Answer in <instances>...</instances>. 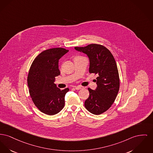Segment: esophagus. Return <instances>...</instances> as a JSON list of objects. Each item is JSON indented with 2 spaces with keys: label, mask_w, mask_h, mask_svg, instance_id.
<instances>
[{
  "label": "esophagus",
  "mask_w": 153,
  "mask_h": 153,
  "mask_svg": "<svg viewBox=\"0 0 153 153\" xmlns=\"http://www.w3.org/2000/svg\"><path fill=\"white\" fill-rule=\"evenodd\" d=\"M75 88H76V90H81V89H82V88H83V87H81V86H77V87H75Z\"/></svg>",
  "instance_id": "esophagus-1"
}]
</instances>
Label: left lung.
<instances>
[{
  "instance_id": "1",
  "label": "left lung",
  "mask_w": 153,
  "mask_h": 153,
  "mask_svg": "<svg viewBox=\"0 0 153 153\" xmlns=\"http://www.w3.org/2000/svg\"><path fill=\"white\" fill-rule=\"evenodd\" d=\"M75 50L87 54L90 59V73L98 76L97 87L88 88L90 96L84 106L90 113L99 115L111 107L117 97L120 88V79L117 64L111 52L103 45L91 44L85 47H74Z\"/></svg>"
}]
</instances>
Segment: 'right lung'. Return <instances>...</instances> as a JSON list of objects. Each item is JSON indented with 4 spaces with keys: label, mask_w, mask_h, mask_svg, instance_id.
<instances>
[{
    "label": "right lung",
    "mask_w": 153,
    "mask_h": 153,
    "mask_svg": "<svg viewBox=\"0 0 153 153\" xmlns=\"http://www.w3.org/2000/svg\"><path fill=\"white\" fill-rule=\"evenodd\" d=\"M68 51L63 48L46 50L36 56L30 68L27 79L29 94L35 105L45 114H56L64 107L65 96L69 89L60 90L54 81L60 74L59 59Z\"/></svg>",
    "instance_id": "1"
}]
</instances>
